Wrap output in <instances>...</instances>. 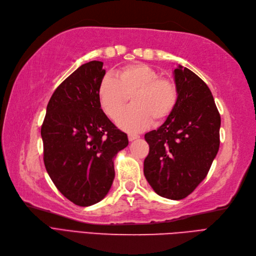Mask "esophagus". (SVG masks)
<instances>
[{
	"label": "esophagus",
	"mask_w": 256,
	"mask_h": 256,
	"mask_svg": "<svg viewBox=\"0 0 256 256\" xmlns=\"http://www.w3.org/2000/svg\"><path fill=\"white\" fill-rule=\"evenodd\" d=\"M140 136L137 134H128V140L130 142H133L135 139H138Z\"/></svg>",
	"instance_id": "34e87169"
}]
</instances>
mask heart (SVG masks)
<instances>
[{
	"mask_svg": "<svg viewBox=\"0 0 256 256\" xmlns=\"http://www.w3.org/2000/svg\"><path fill=\"white\" fill-rule=\"evenodd\" d=\"M130 108L122 114L118 124L128 132H138L150 124L166 120L174 110L178 92L174 82L160 76V73L146 64L126 66L112 76H104L98 88L101 110L116 121L128 101Z\"/></svg>",
	"mask_w": 256,
	"mask_h": 256,
	"instance_id": "obj_1",
	"label": "heart"
}]
</instances>
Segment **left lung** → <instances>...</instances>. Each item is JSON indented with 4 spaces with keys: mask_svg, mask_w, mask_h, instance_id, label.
<instances>
[{
    "mask_svg": "<svg viewBox=\"0 0 256 256\" xmlns=\"http://www.w3.org/2000/svg\"><path fill=\"white\" fill-rule=\"evenodd\" d=\"M178 92L174 110L144 135L150 151L144 173L154 192L184 199L208 176L220 144V114L208 86L192 70L174 69Z\"/></svg>",
    "mask_w": 256,
    "mask_h": 256,
    "instance_id": "8db88e82",
    "label": "left lung"
}]
</instances>
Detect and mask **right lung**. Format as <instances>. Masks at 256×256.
<instances>
[{
    "label": "right lung",
    "instance_id": "obj_1",
    "mask_svg": "<svg viewBox=\"0 0 256 256\" xmlns=\"http://www.w3.org/2000/svg\"><path fill=\"white\" fill-rule=\"evenodd\" d=\"M103 62L82 64L55 89L41 126L46 169L56 188L78 206L100 202L114 178V158L128 135L107 118L98 98Z\"/></svg>",
    "mask_w": 256,
    "mask_h": 256
}]
</instances>
